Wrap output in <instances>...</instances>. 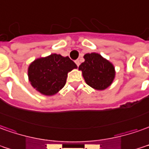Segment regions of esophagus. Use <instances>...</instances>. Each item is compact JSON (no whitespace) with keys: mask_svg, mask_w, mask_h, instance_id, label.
Returning a JSON list of instances; mask_svg holds the SVG:
<instances>
[{"mask_svg":"<svg viewBox=\"0 0 149 149\" xmlns=\"http://www.w3.org/2000/svg\"><path fill=\"white\" fill-rule=\"evenodd\" d=\"M75 62H76V64H77V66H79V65H80V60H77L76 61H75Z\"/></svg>","mask_w":149,"mask_h":149,"instance_id":"esophagus-1","label":"esophagus"}]
</instances>
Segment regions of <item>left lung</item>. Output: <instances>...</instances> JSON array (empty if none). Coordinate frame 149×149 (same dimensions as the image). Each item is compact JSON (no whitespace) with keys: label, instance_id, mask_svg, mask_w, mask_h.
Segmentation results:
<instances>
[{"label":"left lung","instance_id":"left-lung-1","mask_svg":"<svg viewBox=\"0 0 149 149\" xmlns=\"http://www.w3.org/2000/svg\"><path fill=\"white\" fill-rule=\"evenodd\" d=\"M79 69L82 71L85 82L92 88L103 90L110 86L114 78V68L108 60L97 53H88L84 56Z\"/></svg>","mask_w":149,"mask_h":149}]
</instances>
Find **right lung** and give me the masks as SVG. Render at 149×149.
I'll list each match as a JSON object with an SVG mask.
<instances>
[{"instance_id":"add662e5","label":"right lung","mask_w":149,"mask_h":149,"mask_svg":"<svg viewBox=\"0 0 149 149\" xmlns=\"http://www.w3.org/2000/svg\"><path fill=\"white\" fill-rule=\"evenodd\" d=\"M77 66L68 56L57 54L35 60L28 69L31 85L44 95H53L65 85L68 72Z\"/></svg>"}]
</instances>
